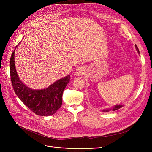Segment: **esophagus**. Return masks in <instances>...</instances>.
Segmentation results:
<instances>
[{
  "instance_id": "obj_1",
  "label": "esophagus",
  "mask_w": 152,
  "mask_h": 152,
  "mask_svg": "<svg viewBox=\"0 0 152 152\" xmlns=\"http://www.w3.org/2000/svg\"><path fill=\"white\" fill-rule=\"evenodd\" d=\"M85 69L83 68H79L78 69H76L75 72V75L77 76H81L85 74Z\"/></svg>"
}]
</instances>
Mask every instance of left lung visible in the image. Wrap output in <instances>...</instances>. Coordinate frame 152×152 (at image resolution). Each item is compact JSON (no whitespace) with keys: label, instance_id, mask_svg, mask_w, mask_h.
<instances>
[{"label":"left lung","instance_id":"8db88e82","mask_svg":"<svg viewBox=\"0 0 152 152\" xmlns=\"http://www.w3.org/2000/svg\"><path fill=\"white\" fill-rule=\"evenodd\" d=\"M135 49H136V50H137L138 53H139V49H138V47H137V46L136 45H135ZM123 105H117L114 106V107H112L111 108H110V109H105V110H102V111H103V112H108V111H110V110L115 111V110H117L119 109L120 108L123 107Z\"/></svg>","mask_w":152,"mask_h":152}]
</instances>
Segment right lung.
Instances as JSON below:
<instances>
[{
    "instance_id": "1",
    "label": "right lung",
    "mask_w": 152,
    "mask_h": 152,
    "mask_svg": "<svg viewBox=\"0 0 152 152\" xmlns=\"http://www.w3.org/2000/svg\"><path fill=\"white\" fill-rule=\"evenodd\" d=\"M18 44L16 46L17 47ZM15 50L10 61V79L13 90L18 98L33 112L39 116H50L56 113L62 105V95L70 76L61 78L46 89H30L20 80L15 68Z\"/></svg>"
}]
</instances>
